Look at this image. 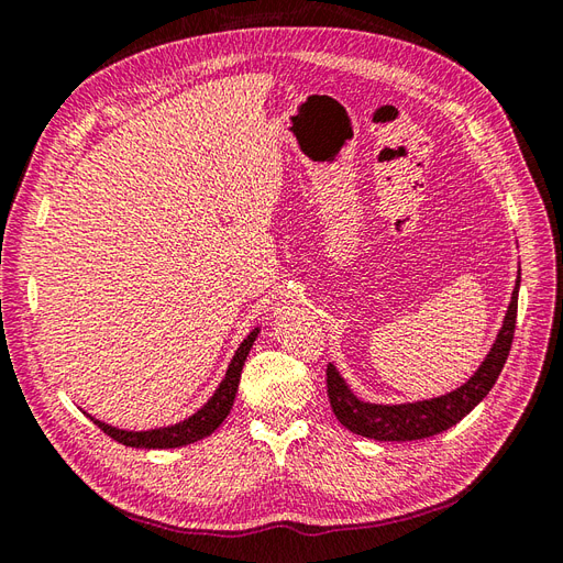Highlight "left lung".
<instances>
[{
  "label": "left lung",
  "mask_w": 563,
  "mask_h": 563,
  "mask_svg": "<svg viewBox=\"0 0 563 563\" xmlns=\"http://www.w3.org/2000/svg\"><path fill=\"white\" fill-rule=\"evenodd\" d=\"M519 282L509 302L505 323L498 333V340L493 343L488 356L474 376L449 395L437 397L430 401H416V404H399V406H380V404H366L356 399L345 380L338 376V371L329 364L327 368V391L335 418L345 424L354 434H362L376 441H413L434 437L439 432H446L455 422L463 420L472 408L479 404L490 387L496 385L500 371L507 362L509 347L515 340L517 327V298H519Z\"/></svg>",
  "instance_id": "left-lung-1"
}]
</instances>
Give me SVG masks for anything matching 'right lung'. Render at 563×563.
<instances>
[{
	"instance_id": "1",
	"label": "right lung",
	"mask_w": 563,
	"mask_h": 563,
	"mask_svg": "<svg viewBox=\"0 0 563 563\" xmlns=\"http://www.w3.org/2000/svg\"><path fill=\"white\" fill-rule=\"evenodd\" d=\"M258 338V329H253L244 343L236 350V354L232 356V364L225 373L223 383L218 385L216 395L209 399L207 406H201L195 416H190L187 420L172 424V428H162V430H150V432H126V430H117L110 428V424L100 422L96 418H91L100 430H103L108 437H112L114 441L124 446H133V449H178V446H187L195 444V441L209 437L213 430L220 428L230 413V408L234 404V395L236 387H240V378H242V368L246 356L251 352L253 340Z\"/></svg>"
}]
</instances>
